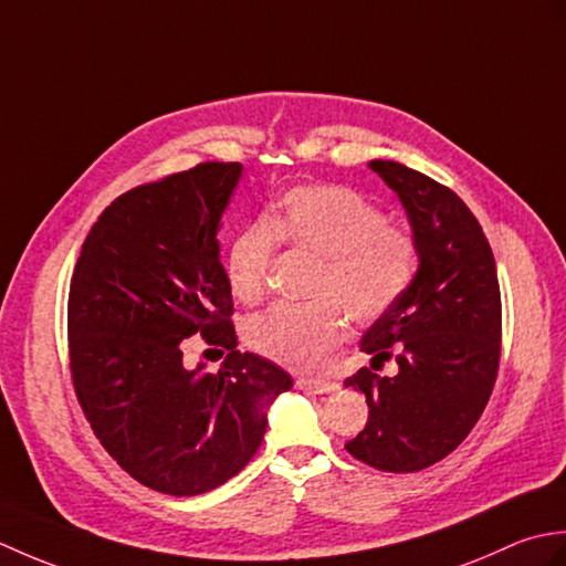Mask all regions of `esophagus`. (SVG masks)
Returning a JSON list of instances; mask_svg holds the SVG:
<instances>
[{"label": "esophagus", "instance_id": "34e87169", "mask_svg": "<svg viewBox=\"0 0 566 566\" xmlns=\"http://www.w3.org/2000/svg\"><path fill=\"white\" fill-rule=\"evenodd\" d=\"M296 387L298 389H308V391H314V394H333L335 389H338V384L331 381V379H323V377H318V379L302 377V379H296Z\"/></svg>", "mask_w": 566, "mask_h": 566}]
</instances>
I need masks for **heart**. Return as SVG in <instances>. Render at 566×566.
<instances>
[{
  "mask_svg": "<svg viewBox=\"0 0 566 566\" xmlns=\"http://www.w3.org/2000/svg\"><path fill=\"white\" fill-rule=\"evenodd\" d=\"M318 258L314 304L272 306L250 318L245 340L292 369H316L345 335V314L357 326L379 321L406 294L418 270V240L357 189L302 185L243 228L226 252V280L243 304L268 292L276 245Z\"/></svg>",
  "mask_w": 566,
  "mask_h": 566,
  "instance_id": "b5f03b06",
  "label": "heart"
}]
</instances>
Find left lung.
Returning <instances> with one entry per match:
<instances>
[{
    "label": "left lung",
    "instance_id": "1",
    "mask_svg": "<svg viewBox=\"0 0 566 566\" xmlns=\"http://www.w3.org/2000/svg\"><path fill=\"white\" fill-rule=\"evenodd\" d=\"M418 240V272L406 294L375 321L359 350L363 367L345 387L365 394L369 418L345 442L355 460L381 472H420L444 460L484 413L501 359V290L482 226L452 189L394 160H371Z\"/></svg>",
    "mask_w": 566,
    "mask_h": 566
}]
</instances>
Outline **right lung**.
<instances>
[{"label":"right lung","mask_w":566,"mask_h":566,"mask_svg":"<svg viewBox=\"0 0 566 566\" xmlns=\"http://www.w3.org/2000/svg\"><path fill=\"white\" fill-rule=\"evenodd\" d=\"M243 172L201 163L134 187L102 211L70 280L67 350L77 401L118 467L153 491L197 496L258 452L292 377L235 350L219 228ZM227 353L187 370L185 337Z\"/></svg>","instance_id":"1"}]
</instances>
